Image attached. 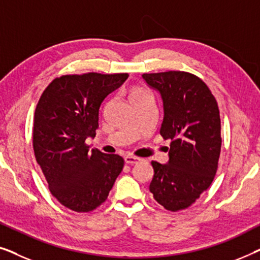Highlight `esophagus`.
Masks as SVG:
<instances>
[{
  "label": "esophagus",
  "instance_id": "34e87169",
  "mask_svg": "<svg viewBox=\"0 0 260 260\" xmlns=\"http://www.w3.org/2000/svg\"><path fill=\"white\" fill-rule=\"evenodd\" d=\"M124 161H125V163H127V165H136L137 162L141 161V158L136 157V156L126 155L125 157H124Z\"/></svg>",
  "mask_w": 260,
  "mask_h": 260
}]
</instances>
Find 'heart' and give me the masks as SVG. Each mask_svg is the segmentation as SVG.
<instances>
[{
  "mask_svg": "<svg viewBox=\"0 0 260 260\" xmlns=\"http://www.w3.org/2000/svg\"><path fill=\"white\" fill-rule=\"evenodd\" d=\"M140 93H143V92L140 91V90H136V91H134L133 93H131V95H135V94H140Z\"/></svg>",
  "mask_w": 260,
  "mask_h": 260,
  "instance_id": "b5f03b06",
  "label": "heart"
}]
</instances>
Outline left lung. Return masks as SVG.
I'll return each mask as SVG.
<instances>
[{"instance_id":"obj_1","label":"left lung","mask_w":260,"mask_h":260,"mask_svg":"<svg viewBox=\"0 0 260 260\" xmlns=\"http://www.w3.org/2000/svg\"><path fill=\"white\" fill-rule=\"evenodd\" d=\"M142 77L161 95L165 116L159 134L172 140L168 162H151L149 189L159 205L176 212L189 207L214 179L221 149L219 108L194 74L169 71Z\"/></svg>"}]
</instances>
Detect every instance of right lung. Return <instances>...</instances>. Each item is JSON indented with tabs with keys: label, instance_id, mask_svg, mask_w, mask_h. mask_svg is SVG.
Here are the masks:
<instances>
[{
	"label": "right lung",
	"instance_id": "1",
	"mask_svg": "<svg viewBox=\"0 0 260 260\" xmlns=\"http://www.w3.org/2000/svg\"><path fill=\"white\" fill-rule=\"evenodd\" d=\"M127 73L62 76L48 85L34 116L35 158L56 200L74 212H90L108 198L124 159L85 143L94 138L99 108Z\"/></svg>",
	"mask_w": 260,
	"mask_h": 260
}]
</instances>
